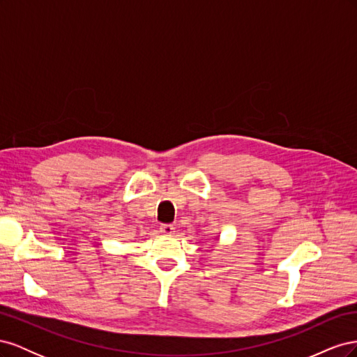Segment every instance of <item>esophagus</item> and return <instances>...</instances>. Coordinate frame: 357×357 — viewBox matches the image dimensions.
<instances>
[{"label": "esophagus", "instance_id": "1", "mask_svg": "<svg viewBox=\"0 0 357 357\" xmlns=\"http://www.w3.org/2000/svg\"><path fill=\"white\" fill-rule=\"evenodd\" d=\"M159 229H160V232L164 234V235H172V234L176 232V231H174L176 228H174V226H172V225H160Z\"/></svg>", "mask_w": 357, "mask_h": 357}]
</instances>
